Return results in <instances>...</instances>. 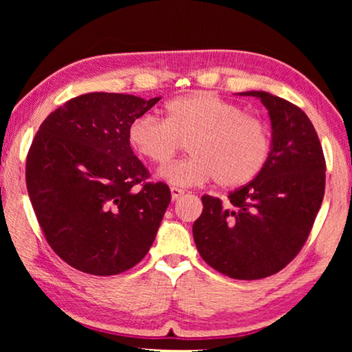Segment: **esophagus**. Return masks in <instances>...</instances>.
<instances>
[{"instance_id":"1","label":"esophagus","mask_w":352,"mask_h":352,"mask_svg":"<svg viewBox=\"0 0 352 352\" xmlns=\"http://www.w3.org/2000/svg\"><path fill=\"white\" fill-rule=\"evenodd\" d=\"M182 195H184V190L178 189V188H170V197H172V201H177L178 199H182Z\"/></svg>"}]
</instances>
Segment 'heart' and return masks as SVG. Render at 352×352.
<instances>
[{
  "label": "heart",
  "mask_w": 352,
  "mask_h": 352,
  "mask_svg": "<svg viewBox=\"0 0 352 352\" xmlns=\"http://www.w3.org/2000/svg\"><path fill=\"white\" fill-rule=\"evenodd\" d=\"M129 142L140 157L157 166L169 163L186 142L190 157L158 172L162 180L178 188L211 180L220 188L245 186L264 170L272 153L269 126L211 91L172 99L164 107V119L135 118Z\"/></svg>",
  "instance_id": "b5f03b06"
}]
</instances>
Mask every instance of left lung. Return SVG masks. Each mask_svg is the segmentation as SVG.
<instances>
[{
  "instance_id": "8db88e82",
  "label": "left lung",
  "mask_w": 352,
  "mask_h": 352,
  "mask_svg": "<svg viewBox=\"0 0 352 352\" xmlns=\"http://www.w3.org/2000/svg\"><path fill=\"white\" fill-rule=\"evenodd\" d=\"M239 94L261 99L269 111L270 158L253 182L228 195V206L204 195L192 234L208 265L250 281L275 275L300 253L323 201L326 163L301 109L267 91Z\"/></svg>"
}]
</instances>
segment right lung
<instances>
[{"label":"right lung","instance_id":"1","mask_svg":"<svg viewBox=\"0 0 352 352\" xmlns=\"http://www.w3.org/2000/svg\"><path fill=\"white\" fill-rule=\"evenodd\" d=\"M160 99L80 94L35 135L26 160L29 199L47 243L77 270L118 275L152 247L170 190L144 183L148 172L130 147L129 126Z\"/></svg>","mask_w":352,"mask_h":352}]
</instances>
